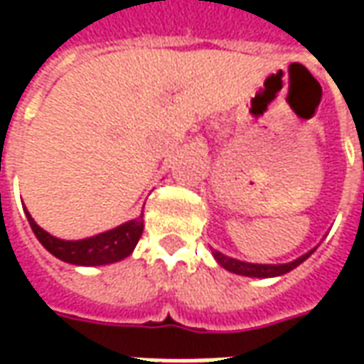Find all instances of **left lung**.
I'll return each instance as SVG.
<instances>
[{
    "label": "left lung",
    "mask_w": 364,
    "mask_h": 364,
    "mask_svg": "<svg viewBox=\"0 0 364 364\" xmlns=\"http://www.w3.org/2000/svg\"><path fill=\"white\" fill-rule=\"evenodd\" d=\"M314 250L312 252L304 253L302 257L290 261V263H282V265H259V263H245V261L234 259V257H228V255H224V253L213 250L214 259L218 261V265H222L226 271L236 274H244V277H257V279H269V277H279V274L289 273V271H292L294 267H298L302 261L308 259Z\"/></svg>",
    "instance_id": "8db88e82"
}]
</instances>
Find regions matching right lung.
Masks as SVG:
<instances>
[{
	"label": "right lung",
	"mask_w": 364,
	"mask_h": 364,
	"mask_svg": "<svg viewBox=\"0 0 364 364\" xmlns=\"http://www.w3.org/2000/svg\"><path fill=\"white\" fill-rule=\"evenodd\" d=\"M27 213L28 224L38 237V242L48 250V252L58 257L60 261H66L72 265H82V267H95V265H109L117 261L124 259L130 253L134 252L138 240L142 236L144 220L142 214L120 224L117 228L97 234V236L85 237V240H60V237L50 236L46 230H43L33 216Z\"/></svg>",
	"instance_id": "obj_1"
}]
</instances>
